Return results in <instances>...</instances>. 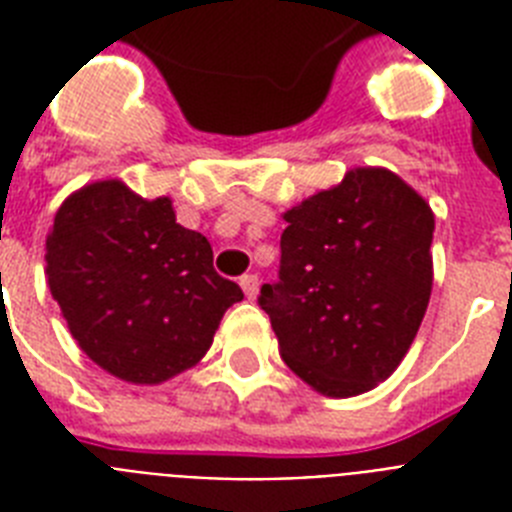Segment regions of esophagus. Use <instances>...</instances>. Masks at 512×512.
<instances>
[{
    "mask_svg": "<svg viewBox=\"0 0 512 512\" xmlns=\"http://www.w3.org/2000/svg\"><path fill=\"white\" fill-rule=\"evenodd\" d=\"M241 289H244V295L249 297V300H255L257 297V289H260V279H257L255 273H247V276H241Z\"/></svg>",
    "mask_w": 512,
    "mask_h": 512,
    "instance_id": "34e87169",
    "label": "esophagus"
}]
</instances>
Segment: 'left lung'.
I'll list each match as a JSON object with an SVG mask.
<instances>
[{"label":"left lung","mask_w":512,"mask_h":512,"mask_svg":"<svg viewBox=\"0 0 512 512\" xmlns=\"http://www.w3.org/2000/svg\"><path fill=\"white\" fill-rule=\"evenodd\" d=\"M281 271L260 289L284 364L329 398L361 396L396 372L433 289V209L385 167L284 212Z\"/></svg>","instance_id":"1"}]
</instances>
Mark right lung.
I'll use <instances>...</instances> for the list:
<instances>
[{"mask_svg": "<svg viewBox=\"0 0 512 512\" xmlns=\"http://www.w3.org/2000/svg\"><path fill=\"white\" fill-rule=\"evenodd\" d=\"M47 284L87 356L132 385H162L204 358L223 313L244 300L212 247L177 223L170 196L95 180L55 212Z\"/></svg>", "mask_w": 512, "mask_h": 512, "instance_id": "right-lung-1", "label": "right lung"}]
</instances>
